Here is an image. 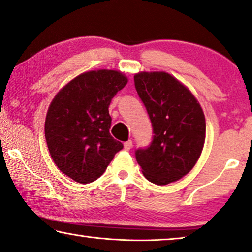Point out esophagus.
Segmentation results:
<instances>
[{
	"label": "esophagus",
	"mask_w": 252,
	"mask_h": 252,
	"mask_svg": "<svg viewBox=\"0 0 252 252\" xmlns=\"http://www.w3.org/2000/svg\"><path fill=\"white\" fill-rule=\"evenodd\" d=\"M131 148H132V141L131 140H127L125 142V149L126 150H130Z\"/></svg>",
	"instance_id": "34e87169"
}]
</instances>
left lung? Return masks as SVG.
Instances as JSON below:
<instances>
[{
    "instance_id": "8db88e82",
    "label": "left lung",
    "mask_w": 252,
    "mask_h": 252,
    "mask_svg": "<svg viewBox=\"0 0 252 252\" xmlns=\"http://www.w3.org/2000/svg\"><path fill=\"white\" fill-rule=\"evenodd\" d=\"M134 86L153 125V141L135 150L143 176L157 185L176 182L193 169L205 141V117L185 85L165 71H141Z\"/></svg>"
}]
</instances>
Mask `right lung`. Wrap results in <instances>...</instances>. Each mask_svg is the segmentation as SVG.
<instances>
[{
    "instance_id": "add662e5",
    "label": "right lung",
    "mask_w": 252,
    "mask_h": 252,
    "mask_svg": "<svg viewBox=\"0 0 252 252\" xmlns=\"http://www.w3.org/2000/svg\"><path fill=\"white\" fill-rule=\"evenodd\" d=\"M126 83L118 70L86 71L50 103L45 122L48 149L59 170L75 182L96 181L123 148L110 133L109 106Z\"/></svg>"
}]
</instances>
